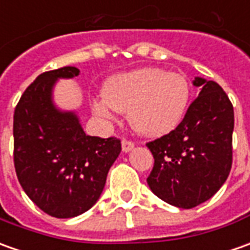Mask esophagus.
<instances>
[{"instance_id": "obj_1", "label": "esophagus", "mask_w": 250, "mask_h": 250, "mask_svg": "<svg viewBox=\"0 0 250 250\" xmlns=\"http://www.w3.org/2000/svg\"><path fill=\"white\" fill-rule=\"evenodd\" d=\"M122 149H123V152L127 153V152H130L134 149V144H132L131 141H128V139H123L122 141Z\"/></svg>"}]
</instances>
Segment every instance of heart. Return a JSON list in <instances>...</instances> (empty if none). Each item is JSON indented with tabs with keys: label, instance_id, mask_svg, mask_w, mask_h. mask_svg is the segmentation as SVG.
<instances>
[{
	"label": "heart",
	"instance_id": "obj_1",
	"mask_svg": "<svg viewBox=\"0 0 250 250\" xmlns=\"http://www.w3.org/2000/svg\"><path fill=\"white\" fill-rule=\"evenodd\" d=\"M189 98L190 86L185 76L159 68H144L106 81L103 98H96L91 108L105 120H113L115 111L127 113L132 130L159 137L181 123Z\"/></svg>",
	"mask_w": 250,
	"mask_h": 250
}]
</instances>
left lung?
<instances>
[{"mask_svg": "<svg viewBox=\"0 0 250 250\" xmlns=\"http://www.w3.org/2000/svg\"><path fill=\"white\" fill-rule=\"evenodd\" d=\"M201 91L178 127L147 142L154 166L147 185L163 201L190 209L209 200L226 182L232 164L234 109L225 90L196 78Z\"/></svg>", "mask_w": 250, "mask_h": 250, "instance_id": "obj_1", "label": "left lung"}]
</instances>
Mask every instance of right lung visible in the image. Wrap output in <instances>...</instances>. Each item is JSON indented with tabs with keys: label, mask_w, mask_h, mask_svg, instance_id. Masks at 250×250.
<instances>
[{
	"label": "right lung",
	"mask_w": 250,
	"mask_h": 250,
	"mask_svg": "<svg viewBox=\"0 0 250 250\" xmlns=\"http://www.w3.org/2000/svg\"><path fill=\"white\" fill-rule=\"evenodd\" d=\"M78 75L75 67L41 74L20 97L13 115L19 182L40 209L59 219L75 218L97 203L122 150L120 139L86 135L75 112L56 108V82Z\"/></svg>",
	"instance_id": "1"
}]
</instances>
